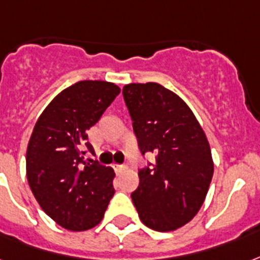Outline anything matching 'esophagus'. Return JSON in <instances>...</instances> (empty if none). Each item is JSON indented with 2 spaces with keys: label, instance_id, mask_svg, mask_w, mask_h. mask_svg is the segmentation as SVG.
Listing matches in <instances>:
<instances>
[{
  "label": "esophagus",
  "instance_id": "esophagus-1",
  "mask_svg": "<svg viewBox=\"0 0 260 260\" xmlns=\"http://www.w3.org/2000/svg\"><path fill=\"white\" fill-rule=\"evenodd\" d=\"M113 169H114V172H116L117 174H120L126 169V166H124V165H113Z\"/></svg>",
  "mask_w": 260,
  "mask_h": 260
}]
</instances>
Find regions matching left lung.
Segmentation results:
<instances>
[{"label": "left lung", "mask_w": 260, "mask_h": 260, "mask_svg": "<svg viewBox=\"0 0 260 260\" xmlns=\"http://www.w3.org/2000/svg\"><path fill=\"white\" fill-rule=\"evenodd\" d=\"M142 155L155 164L139 169L131 193L142 222L170 232L188 223L205 202L214 164L205 132L188 105L158 83H132L122 88Z\"/></svg>", "instance_id": "1"}]
</instances>
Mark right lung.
Returning <instances> with one entry per match:
<instances>
[{"mask_svg": "<svg viewBox=\"0 0 260 260\" xmlns=\"http://www.w3.org/2000/svg\"><path fill=\"white\" fill-rule=\"evenodd\" d=\"M120 94L109 82L83 80L55 96L38 118L27 147V180L49 217L65 229L87 231L98 225L114 195L112 168L94 154L87 131Z\"/></svg>", "mask_w": 260, "mask_h": 260, "instance_id": "add662e5", "label": "right lung"}]
</instances>
